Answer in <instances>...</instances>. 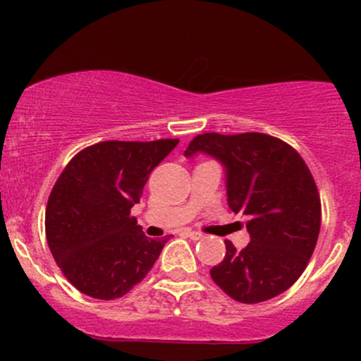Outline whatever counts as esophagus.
Here are the masks:
<instances>
[{
	"label": "esophagus",
	"mask_w": 361,
	"mask_h": 361,
	"mask_svg": "<svg viewBox=\"0 0 361 361\" xmlns=\"http://www.w3.org/2000/svg\"><path fill=\"white\" fill-rule=\"evenodd\" d=\"M183 234L186 238L193 239V241H198V239H202V234L200 233H195V231H183Z\"/></svg>",
	"instance_id": "esophagus-1"
}]
</instances>
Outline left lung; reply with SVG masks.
Here are the masks:
<instances>
[{"mask_svg":"<svg viewBox=\"0 0 361 361\" xmlns=\"http://www.w3.org/2000/svg\"><path fill=\"white\" fill-rule=\"evenodd\" d=\"M204 152L226 168L227 204L246 219L251 241L226 256L210 276L231 299L258 304L292 287L307 267L319 229L321 198L299 152L259 132L197 135L185 156Z\"/></svg>","mask_w":361,"mask_h":361,"instance_id":"left-lung-1","label":"left lung"}]
</instances>
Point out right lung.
Wrapping results in <instances>:
<instances>
[{
	"instance_id": "right-lung-1",
	"label": "right lung",
	"mask_w": 361,
	"mask_h": 361,
	"mask_svg": "<svg viewBox=\"0 0 361 361\" xmlns=\"http://www.w3.org/2000/svg\"><path fill=\"white\" fill-rule=\"evenodd\" d=\"M176 144L105 140L78 152L57 178L45 209V235L57 267L81 293L118 299L159 258L169 238H146L130 209Z\"/></svg>"
}]
</instances>
